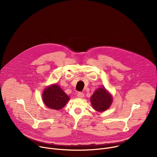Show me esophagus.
Returning <instances> with one entry per match:
<instances>
[{
    "instance_id": "obj_1",
    "label": "esophagus",
    "mask_w": 157,
    "mask_h": 157,
    "mask_svg": "<svg viewBox=\"0 0 157 157\" xmlns=\"http://www.w3.org/2000/svg\"><path fill=\"white\" fill-rule=\"evenodd\" d=\"M77 96H78V98H83L84 96V94L82 93L79 92V93H78Z\"/></svg>"
}]
</instances>
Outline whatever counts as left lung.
Returning <instances> with one entry per match:
<instances>
[{
    "label": "left lung",
    "mask_w": 157,
    "mask_h": 157,
    "mask_svg": "<svg viewBox=\"0 0 157 157\" xmlns=\"http://www.w3.org/2000/svg\"><path fill=\"white\" fill-rule=\"evenodd\" d=\"M113 101L111 94L103 87L98 88L91 97V104L98 112H103L108 109Z\"/></svg>",
    "instance_id": "1"
}]
</instances>
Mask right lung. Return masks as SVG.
I'll return each mask as SVG.
<instances>
[{
  "label": "right lung",
  "instance_id": "1",
  "mask_svg": "<svg viewBox=\"0 0 157 157\" xmlns=\"http://www.w3.org/2000/svg\"><path fill=\"white\" fill-rule=\"evenodd\" d=\"M42 99L44 104L50 109H61L67 103L70 98L58 84H53L44 89Z\"/></svg>",
  "mask_w": 157,
  "mask_h": 157
}]
</instances>
